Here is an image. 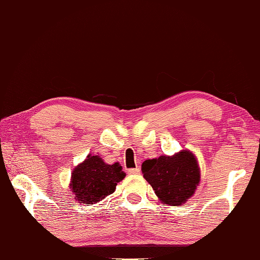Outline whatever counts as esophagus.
<instances>
[{"mask_svg": "<svg viewBox=\"0 0 260 260\" xmlns=\"http://www.w3.org/2000/svg\"><path fill=\"white\" fill-rule=\"evenodd\" d=\"M127 174L128 175H138V174H140V168H131L127 170Z\"/></svg>", "mask_w": 260, "mask_h": 260, "instance_id": "1", "label": "esophagus"}]
</instances>
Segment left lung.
Here are the masks:
<instances>
[{
  "label": "left lung",
  "mask_w": 260,
  "mask_h": 260,
  "mask_svg": "<svg viewBox=\"0 0 260 260\" xmlns=\"http://www.w3.org/2000/svg\"><path fill=\"white\" fill-rule=\"evenodd\" d=\"M141 170L162 203L180 207L195 193L201 181L196 155L189 149L143 161Z\"/></svg>",
  "instance_id": "left-lung-1"
}]
</instances>
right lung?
<instances>
[{"label":"right lung","instance_id":"add662e5","mask_svg":"<svg viewBox=\"0 0 260 260\" xmlns=\"http://www.w3.org/2000/svg\"><path fill=\"white\" fill-rule=\"evenodd\" d=\"M125 176L119 164L108 165L99 155L88 154L72 170L70 188L78 203L94 204L113 193Z\"/></svg>","mask_w":260,"mask_h":260}]
</instances>
